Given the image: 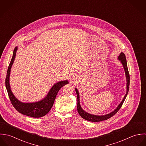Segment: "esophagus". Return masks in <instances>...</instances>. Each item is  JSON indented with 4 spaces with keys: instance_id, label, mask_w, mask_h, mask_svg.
Masks as SVG:
<instances>
[{
    "instance_id": "obj_1",
    "label": "esophagus",
    "mask_w": 146,
    "mask_h": 146,
    "mask_svg": "<svg viewBox=\"0 0 146 146\" xmlns=\"http://www.w3.org/2000/svg\"><path fill=\"white\" fill-rule=\"evenodd\" d=\"M75 78H76V77H75L74 76H72V78H70V80H75Z\"/></svg>"
}]
</instances>
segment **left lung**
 Wrapping results in <instances>:
<instances>
[{
	"instance_id": "left-lung-1",
	"label": "left lung",
	"mask_w": 146,
	"mask_h": 146,
	"mask_svg": "<svg viewBox=\"0 0 146 146\" xmlns=\"http://www.w3.org/2000/svg\"><path fill=\"white\" fill-rule=\"evenodd\" d=\"M118 59L119 60H121V61L122 64V65H123V66L124 68V69H125V74H126V77L127 91H126V94L124 98L123 99L121 103L117 107L116 109L114 111H113L112 112L110 113V114L104 115V116H96V115H93L89 114L87 112H86L85 111H84L82 109V108L81 107V106H80V95H79V94H78V91L77 89L76 88V92L77 93V111H78V112L79 115L81 116V117H82L84 119H86V120L89 121H92V122H99V121H101L106 120V119L113 116L115 115H116V113H117V112L119 111V110L122 107V105L123 103L124 102V101H125V100L126 98V96L127 95L128 91H129V85H130V75H129L127 66V62H126V56H125V54L121 52V54L119 55V56H118Z\"/></svg>"
}]
</instances>
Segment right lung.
<instances>
[{
  "label": "right lung",
  "mask_w": 146,
  "mask_h": 146,
  "mask_svg": "<svg viewBox=\"0 0 146 146\" xmlns=\"http://www.w3.org/2000/svg\"><path fill=\"white\" fill-rule=\"evenodd\" d=\"M17 50V48L16 47L13 51V56L8 68L5 81V87L10 101L13 107L19 112L22 113L23 115L35 118L44 116L51 110L60 88L68 84V82L67 81H64L56 83L51 88L47 96L39 102L31 103H25L20 102L12 94L9 86V76L11 69L16 56V52Z\"/></svg>",
  "instance_id": "obj_1"
}]
</instances>
